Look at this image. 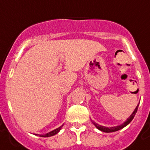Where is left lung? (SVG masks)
<instances>
[{"label":"left lung","mask_w":150,"mask_h":150,"mask_svg":"<svg viewBox=\"0 0 150 150\" xmlns=\"http://www.w3.org/2000/svg\"><path fill=\"white\" fill-rule=\"evenodd\" d=\"M138 105H137V106L135 108L134 111H133V112H132V114L128 117L127 120L125 121L123 124L120 125H117V126H113V127H105V126H103V125H100L97 124L96 122L92 121H93V124L95 126H96V128L98 129L99 130L102 131V132H105V133H112V132H115V131L120 130V129H123L124 127H125L126 125H128L129 124L131 121H132V120H133V117H134V116H135V114H136L137 111V107H138Z\"/></svg>","instance_id":"8db88e82"}]
</instances>
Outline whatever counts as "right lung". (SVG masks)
I'll return each instance as SVG.
<instances>
[{
  "instance_id": "obj_1",
  "label": "right lung",
  "mask_w": 150,
  "mask_h": 150,
  "mask_svg": "<svg viewBox=\"0 0 150 150\" xmlns=\"http://www.w3.org/2000/svg\"><path fill=\"white\" fill-rule=\"evenodd\" d=\"M62 126H63V125H62V126H60L59 128H57V129H54V130L50 132V133H45V134H40H40H38V135H39V137H49L53 136V135H55V134H57V133L60 132V130L62 129ZM35 135H38V134H35Z\"/></svg>"
}]
</instances>
